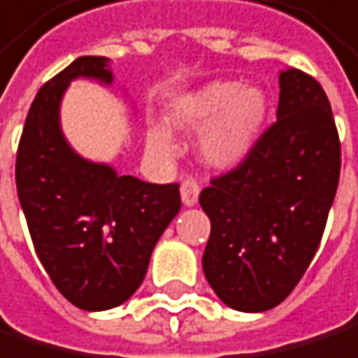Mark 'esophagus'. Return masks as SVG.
<instances>
[{
    "mask_svg": "<svg viewBox=\"0 0 358 358\" xmlns=\"http://www.w3.org/2000/svg\"><path fill=\"white\" fill-rule=\"evenodd\" d=\"M199 183L194 179H183L181 181V201H183V206H194V203L199 201Z\"/></svg>",
    "mask_w": 358,
    "mask_h": 358,
    "instance_id": "34e87169",
    "label": "esophagus"
}]
</instances>
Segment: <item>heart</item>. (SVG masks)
I'll return each mask as SVG.
<instances>
[{
	"instance_id": "b5f03b06",
	"label": "heart",
	"mask_w": 358,
	"mask_h": 358,
	"mask_svg": "<svg viewBox=\"0 0 358 358\" xmlns=\"http://www.w3.org/2000/svg\"><path fill=\"white\" fill-rule=\"evenodd\" d=\"M269 102L260 89H243L241 83L216 80L181 98L168 115V124L177 131L203 129L199 152L214 168H231L254 150L264 129ZM148 148L157 157H173L170 137L152 129Z\"/></svg>"
}]
</instances>
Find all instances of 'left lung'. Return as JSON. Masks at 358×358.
I'll return each mask as SVG.
<instances>
[{
    "instance_id": "8db88e82",
    "label": "left lung",
    "mask_w": 358,
    "mask_h": 358,
    "mask_svg": "<svg viewBox=\"0 0 358 358\" xmlns=\"http://www.w3.org/2000/svg\"><path fill=\"white\" fill-rule=\"evenodd\" d=\"M278 120L254 150L210 181L203 271L214 293L243 313L284 302L322 243L339 185L341 144L328 96L299 69L280 74Z\"/></svg>"
}]
</instances>
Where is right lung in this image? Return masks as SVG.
Returning <instances> with one entry per match:
<instances>
[{
  "label": "right lung",
  "mask_w": 358,
  "mask_h": 358,
  "mask_svg": "<svg viewBox=\"0 0 358 358\" xmlns=\"http://www.w3.org/2000/svg\"><path fill=\"white\" fill-rule=\"evenodd\" d=\"M78 76L113 80L104 56H80L41 87L23 124L15 179L36 256L54 287L83 310H107L142 284L181 196L177 183L120 177L69 148L59 107Z\"/></svg>",
  "instance_id": "right-lung-1"
}]
</instances>
